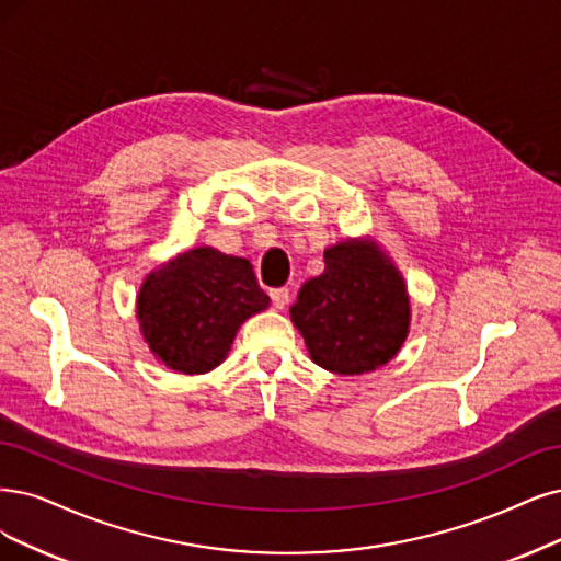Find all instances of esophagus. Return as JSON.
Returning <instances> with one entry per match:
<instances>
[{"instance_id": "obj_1", "label": "esophagus", "mask_w": 561, "mask_h": 561, "mask_svg": "<svg viewBox=\"0 0 561 561\" xmlns=\"http://www.w3.org/2000/svg\"><path fill=\"white\" fill-rule=\"evenodd\" d=\"M288 288H273V291H270V298H273V305L277 307V309H284L286 305H288Z\"/></svg>"}]
</instances>
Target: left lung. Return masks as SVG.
<instances>
[{"instance_id":"1","label":"left lung","mask_w":561,"mask_h":561,"mask_svg":"<svg viewBox=\"0 0 561 561\" xmlns=\"http://www.w3.org/2000/svg\"><path fill=\"white\" fill-rule=\"evenodd\" d=\"M291 307L309 358L335 375H365L398 356L411 321L407 284L381 247L348 238L323 252Z\"/></svg>"}]
</instances>
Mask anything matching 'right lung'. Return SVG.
<instances>
[{
  "label": "right lung",
  "instance_id": "add662e5",
  "mask_svg": "<svg viewBox=\"0 0 561 561\" xmlns=\"http://www.w3.org/2000/svg\"><path fill=\"white\" fill-rule=\"evenodd\" d=\"M270 305L247 259L194 247L145 277L136 314L150 351L180 375L221 365L238 328Z\"/></svg>",
  "mask_w": 561,
  "mask_h": 561
}]
</instances>
